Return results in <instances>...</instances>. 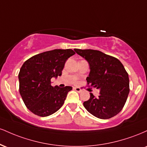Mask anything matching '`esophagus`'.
<instances>
[{
  "label": "esophagus",
  "mask_w": 147,
  "mask_h": 147,
  "mask_svg": "<svg viewBox=\"0 0 147 147\" xmlns=\"http://www.w3.org/2000/svg\"><path fill=\"white\" fill-rule=\"evenodd\" d=\"M74 89H75V90L78 92H81L82 91V89H81L79 87H74Z\"/></svg>",
  "instance_id": "1"
}]
</instances>
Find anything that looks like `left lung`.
<instances>
[{
    "label": "left lung",
    "instance_id": "obj_1",
    "mask_svg": "<svg viewBox=\"0 0 147 147\" xmlns=\"http://www.w3.org/2000/svg\"><path fill=\"white\" fill-rule=\"evenodd\" d=\"M90 65L88 85L99 90L98 97L90 94L84 102L85 109L99 119H109L119 113L129 93V75L117 58L95 50L75 49Z\"/></svg>",
    "mask_w": 147,
    "mask_h": 147
}]
</instances>
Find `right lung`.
Returning <instances> with one entry per match:
<instances>
[{
    "instance_id": "1",
    "label": "right lung",
    "mask_w": 147,
    "mask_h": 147,
    "mask_svg": "<svg viewBox=\"0 0 147 147\" xmlns=\"http://www.w3.org/2000/svg\"><path fill=\"white\" fill-rule=\"evenodd\" d=\"M75 52L55 49L32 57L18 74L19 92L29 110L40 117L55 113L63 106L71 86H52L51 79L61 76L65 61Z\"/></svg>"
}]
</instances>
